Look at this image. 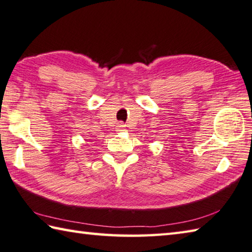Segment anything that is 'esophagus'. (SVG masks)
Returning a JSON list of instances; mask_svg holds the SVG:
<instances>
[{
    "label": "esophagus",
    "mask_w": 252,
    "mask_h": 252,
    "mask_svg": "<svg viewBox=\"0 0 252 252\" xmlns=\"http://www.w3.org/2000/svg\"><path fill=\"white\" fill-rule=\"evenodd\" d=\"M124 129H125L124 123H118L117 126H116V130H117V131H123Z\"/></svg>",
    "instance_id": "1"
}]
</instances>
